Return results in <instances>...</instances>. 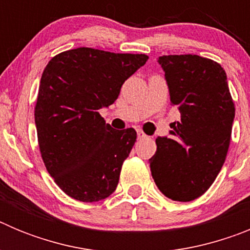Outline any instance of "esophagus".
<instances>
[{
  "mask_svg": "<svg viewBox=\"0 0 250 250\" xmlns=\"http://www.w3.org/2000/svg\"><path fill=\"white\" fill-rule=\"evenodd\" d=\"M136 132H138V138L139 139H145V138H146V134H145V132L143 131V130H139L138 129V131H136Z\"/></svg>",
  "mask_w": 250,
  "mask_h": 250,
  "instance_id": "obj_1",
  "label": "esophagus"
}]
</instances>
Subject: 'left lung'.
<instances>
[{
	"instance_id": "left-lung-1",
	"label": "left lung",
	"mask_w": 250,
	"mask_h": 250,
	"mask_svg": "<svg viewBox=\"0 0 250 250\" xmlns=\"http://www.w3.org/2000/svg\"><path fill=\"white\" fill-rule=\"evenodd\" d=\"M158 62L180 121L170 125L169 136L156 138L150 171L165 196L190 202L210 188L224 164L235 107L227 74L213 60L170 55Z\"/></svg>"
}]
</instances>
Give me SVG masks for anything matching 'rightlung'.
<instances>
[{"label": "right lung", "instance_id": "1", "mask_svg": "<svg viewBox=\"0 0 250 250\" xmlns=\"http://www.w3.org/2000/svg\"><path fill=\"white\" fill-rule=\"evenodd\" d=\"M149 57L79 47L50 60L40 81L35 124L48 174L63 193L83 203L118 187L136 141L132 127L115 130L99 114Z\"/></svg>", "mask_w": 250, "mask_h": 250}]
</instances>
